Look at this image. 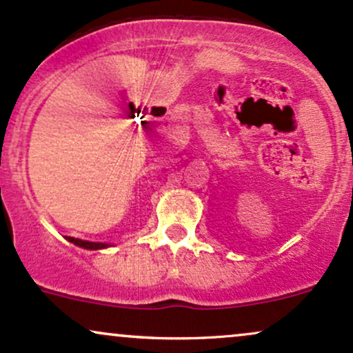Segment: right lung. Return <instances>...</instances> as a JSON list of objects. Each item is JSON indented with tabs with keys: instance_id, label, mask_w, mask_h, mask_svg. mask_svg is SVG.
<instances>
[{
	"instance_id": "obj_1",
	"label": "right lung",
	"mask_w": 353,
	"mask_h": 353,
	"mask_svg": "<svg viewBox=\"0 0 353 353\" xmlns=\"http://www.w3.org/2000/svg\"><path fill=\"white\" fill-rule=\"evenodd\" d=\"M66 240L74 243L77 247L85 248V250H103V248L112 247V243H101V241H88V240H80L74 239V236H66Z\"/></svg>"
}]
</instances>
